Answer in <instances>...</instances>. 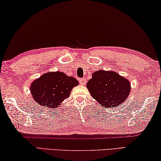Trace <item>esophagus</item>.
I'll use <instances>...</instances> for the list:
<instances>
[{
  "label": "esophagus",
  "instance_id": "34e87169",
  "mask_svg": "<svg viewBox=\"0 0 161 161\" xmlns=\"http://www.w3.org/2000/svg\"><path fill=\"white\" fill-rule=\"evenodd\" d=\"M79 82H80V84H81V85H86V80L85 78H80V80H79Z\"/></svg>",
  "mask_w": 161,
  "mask_h": 161
}]
</instances>
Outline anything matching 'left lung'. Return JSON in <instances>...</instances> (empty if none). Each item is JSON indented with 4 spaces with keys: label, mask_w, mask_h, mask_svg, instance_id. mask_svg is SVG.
I'll use <instances>...</instances> for the list:
<instances>
[{
    "label": "left lung",
    "mask_w": 161,
    "mask_h": 161,
    "mask_svg": "<svg viewBox=\"0 0 161 161\" xmlns=\"http://www.w3.org/2000/svg\"><path fill=\"white\" fill-rule=\"evenodd\" d=\"M87 83L92 97L105 108L121 105L130 92L129 81L113 71L98 70Z\"/></svg>",
    "instance_id": "obj_1"
}]
</instances>
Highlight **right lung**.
<instances>
[{"instance_id":"add662e5","label":"right lung","mask_w":161,"mask_h":161,"mask_svg":"<svg viewBox=\"0 0 161 161\" xmlns=\"http://www.w3.org/2000/svg\"><path fill=\"white\" fill-rule=\"evenodd\" d=\"M78 81L63 72L47 73L36 79L30 87L32 97L39 105L49 108H58L69 97L71 90Z\"/></svg>"}]
</instances>
